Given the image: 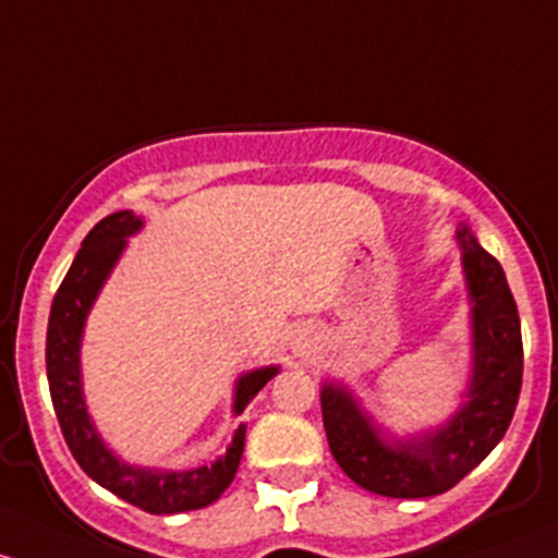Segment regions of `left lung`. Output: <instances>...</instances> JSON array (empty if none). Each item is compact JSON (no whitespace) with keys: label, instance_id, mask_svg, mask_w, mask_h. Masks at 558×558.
<instances>
[{"label":"left lung","instance_id":"1","mask_svg":"<svg viewBox=\"0 0 558 558\" xmlns=\"http://www.w3.org/2000/svg\"><path fill=\"white\" fill-rule=\"evenodd\" d=\"M473 298V381L468 403L438 433L416 440H384L352 395L322 389L327 444L343 473L363 489L395 499L435 497L457 486L508 433L524 376L521 319L502 266L468 228L457 231Z\"/></svg>","mask_w":558,"mask_h":558}]
</instances>
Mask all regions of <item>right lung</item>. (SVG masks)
Returning <instances> with one entry per match:
<instances>
[{"label": "right lung", "mask_w": 558, "mask_h": 558, "mask_svg": "<svg viewBox=\"0 0 558 558\" xmlns=\"http://www.w3.org/2000/svg\"><path fill=\"white\" fill-rule=\"evenodd\" d=\"M140 228L142 220L136 215L114 211L96 222L83 239V246L50 306L48 343H45L50 398H53L69 451L96 484L147 513H185V510L206 508L231 486L241 453H244V427H239L231 449L211 468L185 470V473H153V470L123 464L109 453L90 424L83 389H80V338H83L85 317H88L96 292L101 290L107 274L112 271L114 260L123 252L125 236ZM277 371L279 367H260L239 378L236 403H233L236 413L255 400V395L266 387L268 378L277 376Z\"/></svg>", "instance_id": "add662e5"}]
</instances>
